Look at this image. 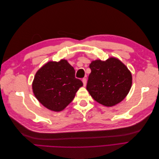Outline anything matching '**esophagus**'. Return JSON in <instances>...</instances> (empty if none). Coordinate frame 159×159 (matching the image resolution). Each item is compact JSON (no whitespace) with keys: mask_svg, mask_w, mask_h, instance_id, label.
Returning a JSON list of instances; mask_svg holds the SVG:
<instances>
[{"mask_svg":"<svg viewBox=\"0 0 159 159\" xmlns=\"http://www.w3.org/2000/svg\"><path fill=\"white\" fill-rule=\"evenodd\" d=\"M82 81H83L84 85L85 86L86 85V83H87V80H86V78H83L82 79Z\"/></svg>","mask_w":159,"mask_h":159,"instance_id":"obj_1","label":"esophagus"}]
</instances>
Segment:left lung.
Listing matches in <instances>:
<instances>
[{"label": "left lung", "instance_id": "obj_1", "mask_svg": "<svg viewBox=\"0 0 159 159\" xmlns=\"http://www.w3.org/2000/svg\"><path fill=\"white\" fill-rule=\"evenodd\" d=\"M86 89L96 102L111 107L121 102L131 89L132 75L122 62L115 57L93 61Z\"/></svg>", "mask_w": 159, "mask_h": 159}]
</instances>
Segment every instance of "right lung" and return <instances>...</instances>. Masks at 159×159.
<instances>
[{
  "label": "right lung",
  "mask_w": 159,
  "mask_h": 159,
  "mask_svg": "<svg viewBox=\"0 0 159 159\" xmlns=\"http://www.w3.org/2000/svg\"><path fill=\"white\" fill-rule=\"evenodd\" d=\"M75 70L68 61H49L38 70L32 84L37 99L46 108L60 111L72 102L83 85L75 78Z\"/></svg>",
  "instance_id": "right-lung-1"
}]
</instances>
